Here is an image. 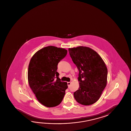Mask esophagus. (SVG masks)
Returning <instances> with one entry per match:
<instances>
[{"label": "esophagus", "mask_w": 131, "mask_h": 131, "mask_svg": "<svg viewBox=\"0 0 131 131\" xmlns=\"http://www.w3.org/2000/svg\"><path fill=\"white\" fill-rule=\"evenodd\" d=\"M70 84H71L70 82H68V85L70 86Z\"/></svg>", "instance_id": "esophagus-1"}]
</instances>
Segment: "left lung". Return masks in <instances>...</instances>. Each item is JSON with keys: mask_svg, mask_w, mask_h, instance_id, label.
<instances>
[{"mask_svg": "<svg viewBox=\"0 0 131 131\" xmlns=\"http://www.w3.org/2000/svg\"><path fill=\"white\" fill-rule=\"evenodd\" d=\"M69 52L79 72V88L74 93L75 99L84 105L93 104L107 84V67L99 54L90 48L79 46L69 48Z\"/></svg>", "mask_w": 131, "mask_h": 131, "instance_id": "obj_1", "label": "left lung"}]
</instances>
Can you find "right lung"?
<instances>
[{
	"label": "right lung",
	"instance_id": "obj_1",
	"mask_svg": "<svg viewBox=\"0 0 131 131\" xmlns=\"http://www.w3.org/2000/svg\"><path fill=\"white\" fill-rule=\"evenodd\" d=\"M65 49L48 46L38 51L30 60L28 81L39 102L47 107H55L61 103L68 88L57 72V65L67 55Z\"/></svg>",
	"mask_w": 131,
	"mask_h": 131
}]
</instances>
